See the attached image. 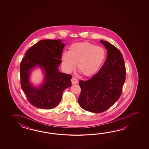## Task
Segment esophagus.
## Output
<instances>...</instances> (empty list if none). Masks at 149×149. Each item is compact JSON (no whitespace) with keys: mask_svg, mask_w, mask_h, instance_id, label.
<instances>
[{"mask_svg":"<svg viewBox=\"0 0 149 149\" xmlns=\"http://www.w3.org/2000/svg\"><path fill=\"white\" fill-rule=\"evenodd\" d=\"M71 82H72V84H77L78 82V81L75 77H72V79H71Z\"/></svg>","mask_w":149,"mask_h":149,"instance_id":"1","label":"esophagus"}]
</instances>
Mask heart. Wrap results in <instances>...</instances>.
Masks as SVG:
<instances>
[{
    "label": "heart",
    "instance_id": "b5f03b06",
    "mask_svg": "<svg viewBox=\"0 0 149 149\" xmlns=\"http://www.w3.org/2000/svg\"><path fill=\"white\" fill-rule=\"evenodd\" d=\"M103 48L88 42H76L71 45L69 52L62 55V64L65 70L70 72L77 63V69L87 77L94 76L101 69L106 59Z\"/></svg>",
    "mask_w": 149,
    "mask_h": 149
}]
</instances>
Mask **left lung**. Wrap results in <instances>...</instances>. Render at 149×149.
<instances>
[{
    "label": "left lung",
    "instance_id": "8db88e82",
    "mask_svg": "<svg viewBox=\"0 0 149 149\" xmlns=\"http://www.w3.org/2000/svg\"><path fill=\"white\" fill-rule=\"evenodd\" d=\"M107 49V58L101 69L90 79L80 80V107L86 111L101 113L120 98L126 79V68L120 51L108 41L100 40Z\"/></svg>",
    "mask_w": 149,
    "mask_h": 149
}]
</instances>
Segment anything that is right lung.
<instances>
[{"label":"right lung","mask_w":149,"mask_h":149,"mask_svg":"<svg viewBox=\"0 0 149 149\" xmlns=\"http://www.w3.org/2000/svg\"><path fill=\"white\" fill-rule=\"evenodd\" d=\"M61 40L46 39L38 41L26 52L20 64L21 85L29 102L42 109H51L60 102L65 89L71 86L72 76L58 70L65 44ZM36 66L45 71L44 83L36 88L29 82L30 71Z\"/></svg>","instance_id":"add662e5"}]
</instances>
